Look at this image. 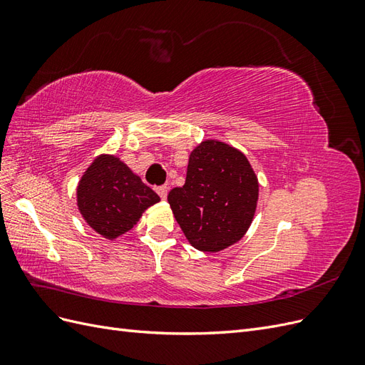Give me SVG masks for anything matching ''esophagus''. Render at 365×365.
Masks as SVG:
<instances>
[{"mask_svg":"<svg viewBox=\"0 0 365 365\" xmlns=\"http://www.w3.org/2000/svg\"><path fill=\"white\" fill-rule=\"evenodd\" d=\"M168 192H169V189L165 185H160V187H157V193L160 195V197L163 201H165V197H168Z\"/></svg>","mask_w":365,"mask_h":365,"instance_id":"1","label":"esophagus"}]
</instances>
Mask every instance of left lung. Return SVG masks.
Here are the masks:
<instances>
[{
    "label": "left lung",
    "instance_id": "8db88e82",
    "mask_svg": "<svg viewBox=\"0 0 365 365\" xmlns=\"http://www.w3.org/2000/svg\"><path fill=\"white\" fill-rule=\"evenodd\" d=\"M259 200V181L248 158L219 140H205L189 157L182 187L168 201L190 245L217 252L245 236Z\"/></svg>",
    "mask_w": 365,
    "mask_h": 365
}]
</instances>
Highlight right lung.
<instances>
[{
    "instance_id": "1",
    "label": "right lung",
    "mask_w": 365,
    "mask_h": 365,
    "mask_svg": "<svg viewBox=\"0 0 365 365\" xmlns=\"http://www.w3.org/2000/svg\"><path fill=\"white\" fill-rule=\"evenodd\" d=\"M77 208L85 222L108 240L134 228L160 196L115 155H98L77 184Z\"/></svg>"
}]
</instances>
